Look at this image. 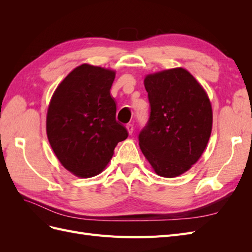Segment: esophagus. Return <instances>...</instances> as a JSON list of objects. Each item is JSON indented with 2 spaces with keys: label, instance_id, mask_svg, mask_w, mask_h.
<instances>
[{
  "label": "esophagus",
  "instance_id": "esophagus-1",
  "mask_svg": "<svg viewBox=\"0 0 252 252\" xmlns=\"http://www.w3.org/2000/svg\"><path fill=\"white\" fill-rule=\"evenodd\" d=\"M126 128H127V130H128V133H129V134H132V133H133V125H132V124H128V125L126 126Z\"/></svg>",
  "mask_w": 252,
  "mask_h": 252
}]
</instances>
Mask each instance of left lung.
<instances>
[{
	"label": "left lung",
	"mask_w": 252,
	"mask_h": 252,
	"mask_svg": "<svg viewBox=\"0 0 252 252\" xmlns=\"http://www.w3.org/2000/svg\"><path fill=\"white\" fill-rule=\"evenodd\" d=\"M150 114L139 145L157 174L174 178L190 169L204 152L212 128L207 94L184 68L144 80Z\"/></svg>",
	"instance_id": "1"
}]
</instances>
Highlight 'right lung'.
Wrapping results in <instances>:
<instances>
[{
	"mask_svg": "<svg viewBox=\"0 0 252 252\" xmlns=\"http://www.w3.org/2000/svg\"><path fill=\"white\" fill-rule=\"evenodd\" d=\"M113 70L83 64L61 82L47 111L50 146L67 170L80 178L100 173L127 129L116 120L117 104L110 94Z\"/></svg>",
	"mask_w": 252,
	"mask_h": 252,
	"instance_id": "1",
	"label": "right lung"
}]
</instances>
